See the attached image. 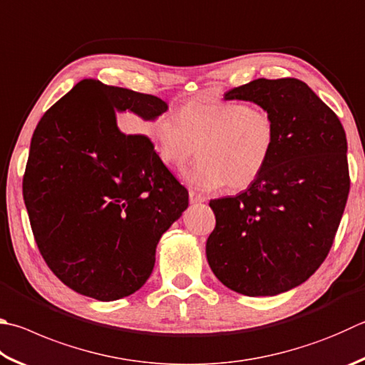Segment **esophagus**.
<instances>
[{
  "label": "esophagus",
  "instance_id": "34e87169",
  "mask_svg": "<svg viewBox=\"0 0 365 365\" xmlns=\"http://www.w3.org/2000/svg\"><path fill=\"white\" fill-rule=\"evenodd\" d=\"M205 201H207V196L196 193V191H193V190L190 191V202L195 204V202H205Z\"/></svg>",
  "mask_w": 365,
  "mask_h": 365
}]
</instances>
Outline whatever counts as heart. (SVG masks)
<instances>
[{"mask_svg": "<svg viewBox=\"0 0 365 365\" xmlns=\"http://www.w3.org/2000/svg\"><path fill=\"white\" fill-rule=\"evenodd\" d=\"M151 137L168 165L182 168L201 155V161L185 172L193 187L217 190L228 185L241 191L267 169L276 145V123L267 110L242 102L193 101L183 105L180 115L164 113Z\"/></svg>", "mask_w": 365, "mask_h": 365, "instance_id": "heart-1", "label": "heart"}]
</instances>
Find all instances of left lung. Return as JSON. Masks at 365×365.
<instances>
[{"mask_svg": "<svg viewBox=\"0 0 365 365\" xmlns=\"http://www.w3.org/2000/svg\"><path fill=\"white\" fill-rule=\"evenodd\" d=\"M260 105L276 145L260 178L235 197L212 200L209 267L237 294L271 297L300 286L326 260L349 193L346 134L332 110L295 78H258L225 101Z\"/></svg>", "mask_w": 365, "mask_h": 365, "instance_id": "obj_1", "label": "left lung"}]
</instances>
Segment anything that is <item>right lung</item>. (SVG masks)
Returning a JSON list of instances; mask_svg holds the SVG:
<instances>
[{
	"label": "right lung",
	"instance_id": "add662e5",
	"mask_svg": "<svg viewBox=\"0 0 365 365\" xmlns=\"http://www.w3.org/2000/svg\"><path fill=\"white\" fill-rule=\"evenodd\" d=\"M165 110L155 96L88 78L33 132L22 182L31 231L46 264L78 294L111 302L140 289L158 241L188 207V190L150 137L116 123L123 111L151 121Z\"/></svg>",
	"mask_w": 365,
	"mask_h": 365
}]
</instances>
